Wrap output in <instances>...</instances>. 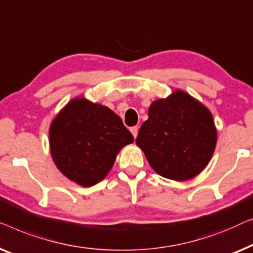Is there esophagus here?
Returning a JSON list of instances; mask_svg holds the SVG:
<instances>
[{"instance_id": "34e87169", "label": "esophagus", "mask_w": 253, "mask_h": 253, "mask_svg": "<svg viewBox=\"0 0 253 253\" xmlns=\"http://www.w3.org/2000/svg\"><path fill=\"white\" fill-rule=\"evenodd\" d=\"M130 133H131V134H133V136H134V138H136V136H137V133H138V128H137L136 126L131 127V128H130Z\"/></svg>"}]
</instances>
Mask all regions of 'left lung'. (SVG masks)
Returning <instances> with one entry per match:
<instances>
[{"mask_svg":"<svg viewBox=\"0 0 253 253\" xmlns=\"http://www.w3.org/2000/svg\"><path fill=\"white\" fill-rule=\"evenodd\" d=\"M142 124L136 144L159 175L193 179L208 166L216 144V129L208 108L182 90L155 101Z\"/></svg>","mask_w":253,"mask_h":253,"instance_id":"8db88e82","label":"left lung"}]
</instances>
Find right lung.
Masks as SVG:
<instances>
[{
  "label": "right lung",
  "mask_w": 253,
  "mask_h": 253,
  "mask_svg": "<svg viewBox=\"0 0 253 253\" xmlns=\"http://www.w3.org/2000/svg\"><path fill=\"white\" fill-rule=\"evenodd\" d=\"M49 138L56 166L83 187L104 179L120 149L134 141L112 110L83 97L72 99L57 115Z\"/></svg>",
  "instance_id": "add662e5"
}]
</instances>
